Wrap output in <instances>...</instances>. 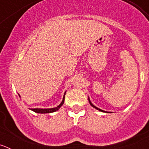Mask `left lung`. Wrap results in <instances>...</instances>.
Returning a JSON list of instances; mask_svg holds the SVG:
<instances>
[{"instance_id": "8db88e82", "label": "left lung", "mask_w": 149, "mask_h": 149, "mask_svg": "<svg viewBox=\"0 0 149 149\" xmlns=\"http://www.w3.org/2000/svg\"><path fill=\"white\" fill-rule=\"evenodd\" d=\"M88 99H89V104H90V105H91V106H92V107H95V108L96 110H99V111H101V112H105V113H107V112L104 111V110H101V109L98 108V107H95V105H93V104H92V102H91V101H90V99H89V97H88Z\"/></svg>"}]
</instances>
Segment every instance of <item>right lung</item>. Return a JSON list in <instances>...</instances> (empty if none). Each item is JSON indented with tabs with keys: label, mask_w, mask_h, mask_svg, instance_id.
<instances>
[{
	"label": "right lung",
	"mask_w": 149,
	"mask_h": 149,
	"mask_svg": "<svg viewBox=\"0 0 149 149\" xmlns=\"http://www.w3.org/2000/svg\"><path fill=\"white\" fill-rule=\"evenodd\" d=\"M65 92L64 93V95H63V101L60 103V104H59L58 106L56 107H54V108H48V109H41V108H34V109H31V110H33L35 113H54V112L56 111V110H58L59 109L63 106V104H64V101H65ZM20 97V95H19Z\"/></svg>",
	"instance_id": "obj_1"
}]
</instances>
